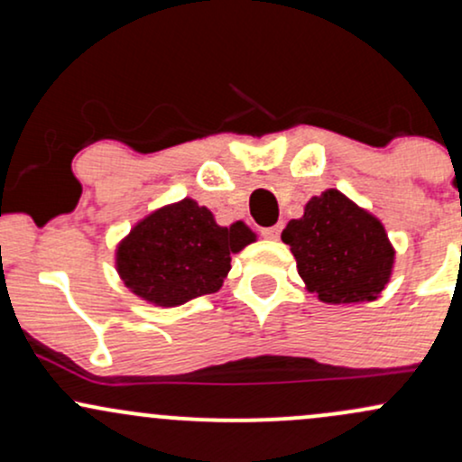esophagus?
<instances>
[{
  "label": "esophagus",
  "mask_w": 462,
  "mask_h": 462,
  "mask_svg": "<svg viewBox=\"0 0 462 462\" xmlns=\"http://www.w3.org/2000/svg\"><path fill=\"white\" fill-rule=\"evenodd\" d=\"M280 232H282V226H272V227H263V236L264 238H272V241H275V238L280 236Z\"/></svg>",
  "instance_id": "obj_1"
}]
</instances>
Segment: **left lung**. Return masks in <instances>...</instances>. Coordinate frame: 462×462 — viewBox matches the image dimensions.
<instances>
[{"label": "left lung", "mask_w": 462, "mask_h": 462, "mask_svg": "<svg viewBox=\"0 0 462 462\" xmlns=\"http://www.w3.org/2000/svg\"><path fill=\"white\" fill-rule=\"evenodd\" d=\"M306 289L326 304L371 301L393 273L395 249L383 221L328 189L310 198L300 219L282 232Z\"/></svg>", "instance_id": "1"}]
</instances>
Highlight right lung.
<instances>
[{
    "label": "right lung",
    "mask_w": 462,
    "mask_h": 462,
    "mask_svg": "<svg viewBox=\"0 0 462 462\" xmlns=\"http://www.w3.org/2000/svg\"><path fill=\"white\" fill-rule=\"evenodd\" d=\"M256 241L243 221L219 226L213 213L184 198L141 219L119 243V278L141 300L171 309L215 293L230 272V254Z\"/></svg>",
    "instance_id": "obj_1"
}]
</instances>
